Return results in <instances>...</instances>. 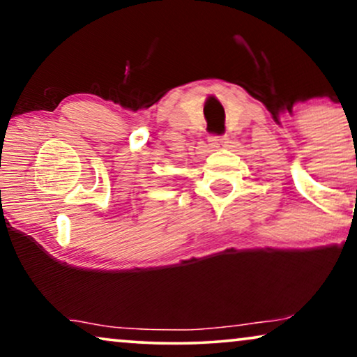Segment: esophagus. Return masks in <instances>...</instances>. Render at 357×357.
Returning <instances> with one entry per match:
<instances>
[{"label":"esophagus","mask_w":357,"mask_h":357,"mask_svg":"<svg viewBox=\"0 0 357 357\" xmlns=\"http://www.w3.org/2000/svg\"><path fill=\"white\" fill-rule=\"evenodd\" d=\"M227 137L225 135H211L208 137V142H211V146L213 149H223L227 146Z\"/></svg>","instance_id":"esophagus-1"}]
</instances>
